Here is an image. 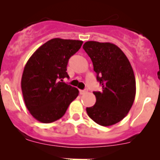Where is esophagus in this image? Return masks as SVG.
<instances>
[{
	"label": "esophagus",
	"instance_id": "34e87169",
	"mask_svg": "<svg viewBox=\"0 0 160 160\" xmlns=\"http://www.w3.org/2000/svg\"><path fill=\"white\" fill-rule=\"evenodd\" d=\"M87 92V89L79 90V93H80V94H86Z\"/></svg>",
	"mask_w": 160,
	"mask_h": 160
}]
</instances>
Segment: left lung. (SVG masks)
I'll return each instance as SVG.
<instances>
[{
	"label": "left lung",
	"mask_w": 160,
	"mask_h": 160,
	"mask_svg": "<svg viewBox=\"0 0 160 160\" xmlns=\"http://www.w3.org/2000/svg\"><path fill=\"white\" fill-rule=\"evenodd\" d=\"M97 73L102 91L93 92L96 102L87 112L96 123L114 125L126 117L136 93L135 78L125 53L114 44L90 41L83 45Z\"/></svg>",
	"instance_id": "left-lung-1"
}]
</instances>
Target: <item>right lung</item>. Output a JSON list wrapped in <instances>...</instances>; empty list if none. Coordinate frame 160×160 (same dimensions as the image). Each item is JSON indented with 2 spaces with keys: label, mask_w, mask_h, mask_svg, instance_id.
<instances>
[{
  "label": "right lung",
  "mask_w": 160,
  "mask_h": 160,
  "mask_svg": "<svg viewBox=\"0 0 160 160\" xmlns=\"http://www.w3.org/2000/svg\"><path fill=\"white\" fill-rule=\"evenodd\" d=\"M82 41L53 38L38 48L29 58L22 77L25 106L38 121L49 123L63 116L78 90L63 82L68 78V61Z\"/></svg>",
  "instance_id": "add662e5"
}]
</instances>
